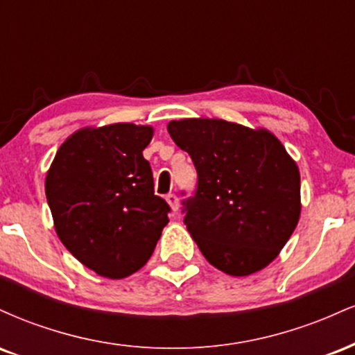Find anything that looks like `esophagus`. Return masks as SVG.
Segmentation results:
<instances>
[{
	"mask_svg": "<svg viewBox=\"0 0 355 355\" xmlns=\"http://www.w3.org/2000/svg\"><path fill=\"white\" fill-rule=\"evenodd\" d=\"M166 202H168V205L172 207L173 211H177L178 209H180V200H178V197L175 193L166 195Z\"/></svg>",
	"mask_w": 355,
	"mask_h": 355,
	"instance_id": "1",
	"label": "esophagus"
}]
</instances>
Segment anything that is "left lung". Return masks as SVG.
Masks as SVG:
<instances>
[{
	"instance_id": "8db88e82",
	"label": "left lung",
	"mask_w": 355,
	"mask_h": 355,
	"mask_svg": "<svg viewBox=\"0 0 355 355\" xmlns=\"http://www.w3.org/2000/svg\"><path fill=\"white\" fill-rule=\"evenodd\" d=\"M166 130L197 170V189L182 211L203 257L229 275L262 270L299 222L295 162L267 130L217 118L170 121Z\"/></svg>"
}]
</instances>
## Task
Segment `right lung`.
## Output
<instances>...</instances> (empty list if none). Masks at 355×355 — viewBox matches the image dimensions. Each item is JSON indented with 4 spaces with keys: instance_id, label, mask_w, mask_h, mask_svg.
Returning a JSON list of instances; mask_svg holds the SVG:
<instances>
[{
    "instance_id": "right-lung-1",
    "label": "right lung",
    "mask_w": 355,
    "mask_h": 355,
    "mask_svg": "<svg viewBox=\"0 0 355 355\" xmlns=\"http://www.w3.org/2000/svg\"><path fill=\"white\" fill-rule=\"evenodd\" d=\"M153 130L133 123L83 128L60 146L46 175L56 234L83 266L123 279L152 257L170 207L155 195L144 158Z\"/></svg>"
}]
</instances>
